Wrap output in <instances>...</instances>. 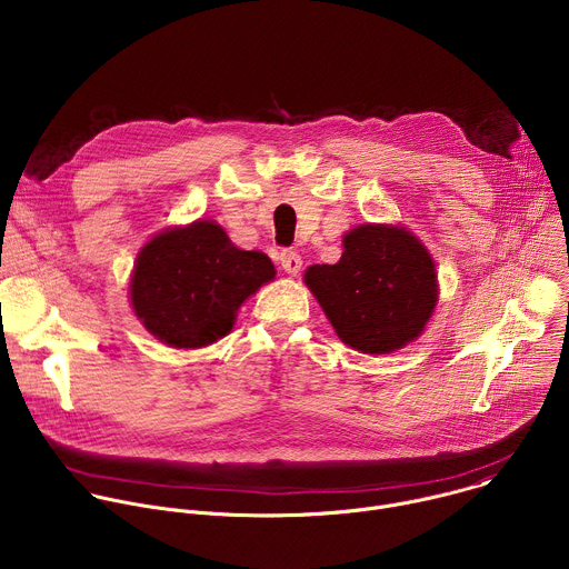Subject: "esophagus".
<instances>
[{"label":"esophagus","mask_w":569,"mask_h":569,"mask_svg":"<svg viewBox=\"0 0 569 569\" xmlns=\"http://www.w3.org/2000/svg\"><path fill=\"white\" fill-rule=\"evenodd\" d=\"M279 261H281L283 272H288V274H292V277L299 274V270H301V266H303L301 257H299L297 252H292V250H283L281 257H279Z\"/></svg>","instance_id":"1"}]
</instances>
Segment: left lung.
<instances>
[{"label":"left lung","instance_id":"1","mask_svg":"<svg viewBox=\"0 0 569 569\" xmlns=\"http://www.w3.org/2000/svg\"><path fill=\"white\" fill-rule=\"evenodd\" d=\"M336 266H310L306 286L338 338L360 353H391L417 340L439 301L435 261L398 224H358Z\"/></svg>","mask_w":569,"mask_h":569}]
</instances>
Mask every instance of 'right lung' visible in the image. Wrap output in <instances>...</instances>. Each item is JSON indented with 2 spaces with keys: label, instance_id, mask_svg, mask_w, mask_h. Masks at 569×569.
Returning <instances> with one entry per match:
<instances>
[{
  "label": "right lung",
  "instance_id": "1",
  "mask_svg": "<svg viewBox=\"0 0 569 569\" xmlns=\"http://www.w3.org/2000/svg\"><path fill=\"white\" fill-rule=\"evenodd\" d=\"M263 252L238 250L213 220L159 231L141 248L130 301L148 333L173 349L224 338L240 303L274 279Z\"/></svg>",
  "mask_w": 569,
  "mask_h": 569
}]
</instances>
